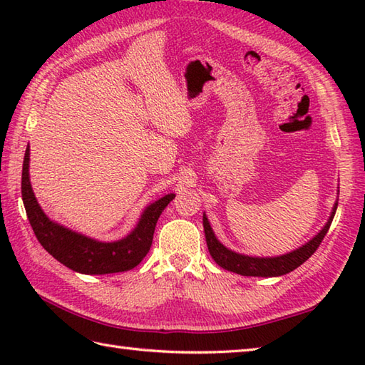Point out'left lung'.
Listing matches in <instances>:
<instances>
[{"instance_id": "8db88e82", "label": "left lung", "mask_w": 365, "mask_h": 365, "mask_svg": "<svg viewBox=\"0 0 365 365\" xmlns=\"http://www.w3.org/2000/svg\"><path fill=\"white\" fill-rule=\"evenodd\" d=\"M337 204L334 205V210H332L327 226L322 229V232L317 237H314L311 242L306 243L299 250L293 251L290 254L281 255V257H271V259H259V257H247V255H242L237 252L229 251L226 246H222L218 240H216L213 230L208 224V220L204 215V232H205V240L208 246V252L213 257V260L218 263V265L224 269L232 271V273L242 274V276H260V277H271V276H282L290 273L294 268L302 265L311 255L319 250L322 245L324 235L328 234L329 226L334 218Z\"/></svg>"}]
</instances>
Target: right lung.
Segmentation results:
<instances>
[{
    "mask_svg": "<svg viewBox=\"0 0 365 365\" xmlns=\"http://www.w3.org/2000/svg\"><path fill=\"white\" fill-rule=\"evenodd\" d=\"M29 145L26 147L21 170V197L31 227L43 250L67 268L83 274H110L128 271L139 265L149 252L153 232L161 212L175 197L168 195L144 210L141 220L131 234L114 243H102L75 234L46 218L38 207L29 183Z\"/></svg>",
    "mask_w": 365,
    "mask_h": 365,
    "instance_id": "add662e5",
    "label": "right lung"
}]
</instances>
